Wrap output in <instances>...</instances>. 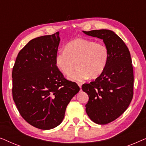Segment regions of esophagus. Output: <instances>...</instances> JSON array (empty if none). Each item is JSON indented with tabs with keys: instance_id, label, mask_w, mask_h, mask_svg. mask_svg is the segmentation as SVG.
<instances>
[{
	"instance_id": "obj_1",
	"label": "esophagus",
	"mask_w": 146,
	"mask_h": 146,
	"mask_svg": "<svg viewBox=\"0 0 146 146\" xmlns=\"http://www.w3.org/2000/svg\"><path fill=\"white\" fill-rule=\"evenodd\" d=\"M78 84L79 87L80 88H81V87H82V84H81V83H78Z\"/></svg>"
}]
</instances>
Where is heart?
Segmentation results:
<instances>
[{"label":"heart","instance_id":"obj_1","mask_svg":"<svg viewBox=\"0 0 146 146\" xmlns=\"http://www.w3.org/2000/svg\"><path fill=\"white\" fill-rule=\"evenodd\" d=\"M109 58V50L104 44L90 40L76 38L66 44L64 50L55 57L56 67L66 76L72 73L76 67L79 69L70 75L68 78L74 82H82L96 78L104 71Z\"/></svg>","mask_w":146,"mask_h":146}]
</instances>
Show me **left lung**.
<instances>
[{"label":"left lung","instance_id":"left-lung-1","mask_svg":"<svg viewBox=\"0 0 146 146\" xmlns=\"http://www.w3.org/2000/svg\"><path fill=\"white\" fill-rule=\"evenodd\" d=\"M102 39L109 50L104 71L82 86L89 100L86 111L98 124H107L120 116L129 106L133 95V71L128 48L118 36L109 30L83 31Z\"/></svg>","mask_w":146,"mask_h":146}]
</instances>
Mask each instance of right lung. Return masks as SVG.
<instances>
[{"label":"right lung","instance_id":"obj_1","mask_svg":"<svg viewBox=\"0 0 146 146\" xmlns=\"http://www.w3.org/2000/svg\"><path fill=\"white\" fill-rule=\"evenodd\" d=\"M59 32L31 40L19 52L13 68V98L21 116L41 129L60 125L71 99L78 92L55 64Z\"/></svg>","mask_w":146,"mask_h":146}]
</instances>
